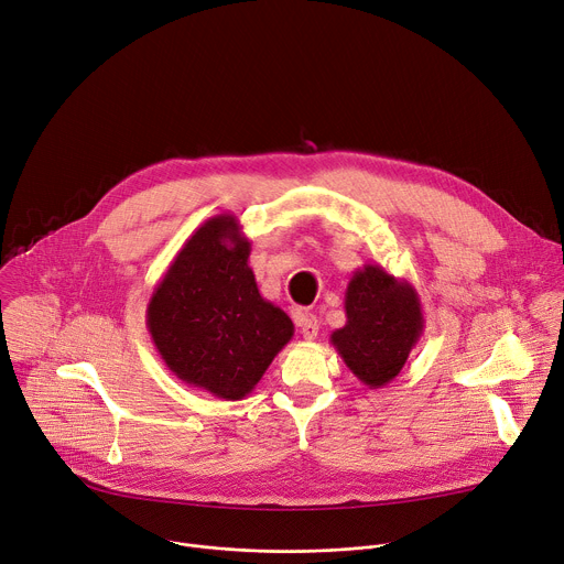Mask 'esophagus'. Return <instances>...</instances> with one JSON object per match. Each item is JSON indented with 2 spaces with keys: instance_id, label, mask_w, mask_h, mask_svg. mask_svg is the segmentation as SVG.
<instances>
[{
  "instance_id": "34e87169",
  "label": "esophagus",
  "mask_w": 564,
  "mask_h": 564,
  "mask_svg": "<svg viewBox=\"0 0 564 564\" xmlns=\"http://www.w3.org/2000/svg\"><path fill=\"white\" fill-rule=\"evenodd\" d=\"M300 332H302V338H307V340H314L318 336V321L314 314L300 316Z\"/></svg>"
}]
</instances>
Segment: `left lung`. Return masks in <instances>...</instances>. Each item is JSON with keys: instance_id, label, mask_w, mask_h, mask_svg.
Here are the masks:
<instances>
[{"instance_id": "8db88e82", "label": "left lung", "mask_w": 564, "mask_h": 564, "mask_svg": "<svg viewBox=\"0 0 564 564\" xmlns=\"http://www.w3.org/2000/svg\"><path fill=\"white\" fill-rule=\"evenodd\" d=\"M345 325L329 343L368 388L391 383L424 332L420 295L379 264H364L345 291Z\"/></svg>"}]
</instances>
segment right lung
Listing matches in <instances>:
<instances>
[{"label":"right lung","mask_w":564,"mask_h":564,"mask_svg":"<svg viewBox=\"0 0 564 564\" xmlns=\"http://www.w3.org/2000/svg\"><path fill=\"white\" fill-rule=\"evenodd\" d=\"M250 241L235 214H216L183 243L147 305L164 366L219 400H243L293 336L248 267Z\"/></svg>","instance_id":"right-lung-1"}]
</instances>
